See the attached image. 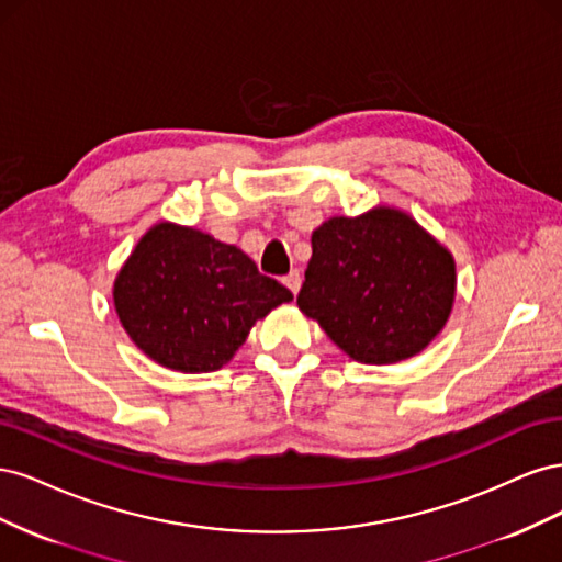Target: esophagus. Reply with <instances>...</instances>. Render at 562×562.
<instances>
[{"instance_id": "34e87169", "label": "esophagus", "mask_w": 562, "mask_h": 562, "mask_svg": "<svg viewBox=\"0 0 562 562\" xmlns=\"http://www.w3.org/2000/svg\"><path fill=\"white\" fill-rule=\"evenodd\" d=\"M283 283L288 285V291H291L293 295H297V291H300V271L293 269L291 274H285V277H283Z\"/></svg>"}]
</instances>
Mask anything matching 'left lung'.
I'll return each instance as SVG.
<instances>
[{"instance_id":"obj_1","label":"left lung","mask_w":562,"mask_h":562,"mask_svg":"<svg viewBox=\"0 0 562 562\" xmlns=\"http://www.w3.org/2000/svg\"><path fill=\"white\" fill-rule=\"evenodd\" d=\"M454 262L413 217L375 209L312 234L300 310L351 359L372 366L419 353L446 326Z\"/></svg>"}]
</instances>
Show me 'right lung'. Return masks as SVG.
I'll return each instance as SVG.
<instances>
[{"label":"right lung","mask_w":562,"mask_h":562,"mask_svg":"<svg viewBox=\"0 0 562 562\" xmlns=\"http://www.w3.org/2000/svg\"><path fill=\"white\" fill-rule=\"evenodd\" d=\"M291 300L241 248L168 223L143 236L114 281V307L133 342L180 372L220 370L255 321Z\"/></svg>","instance_id":"1"}]
</instances>
